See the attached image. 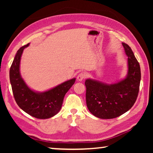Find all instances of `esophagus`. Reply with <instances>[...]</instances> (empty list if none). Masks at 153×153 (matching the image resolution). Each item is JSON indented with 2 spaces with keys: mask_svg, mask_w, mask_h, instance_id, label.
I'll return each mask as SVG.
<instances>
[{
  "mask_svg": "<svg viewBox=\"0 0 153 153\" xmlns=\"http://www.w3.org/2000/svg\"><path fill=\"white\" fill-rule=\"evenodd\" d=\"M86 74L84 73V72H81V73H79L78 74V76L77 77V79L78 81H82V80L86 77Z\"/></svg>",
  "mask_w": 153,
  "mask_h": 153,
  "instance_id": "obj_1",
  "label": "esophagus"
}]
</instances>
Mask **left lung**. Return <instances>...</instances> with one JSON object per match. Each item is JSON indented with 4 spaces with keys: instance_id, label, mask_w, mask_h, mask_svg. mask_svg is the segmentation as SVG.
Here are the masks:
<instances>
[{
    "instance_id": "obj_1",
    "label": "left lung",
    "mask_w": 153,
    "mask_h": 153,
    "mask_svg": "<svg viewBox=\"0 0 153 153\" xmlns=\"http://www.w3.org/2000/svg\"><path fill=\"white\" fill-rule=\"evenodd\" d=\"M128 56L126 78L113 84L86 79L87 107L92 115L100 119H113L132 107L138 97L141 79L140 67L131 48L122 43Z\"/></svg>"
}]
</instances>
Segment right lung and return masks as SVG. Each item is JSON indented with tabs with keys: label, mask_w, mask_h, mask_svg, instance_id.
Masks as SVG:
<instances>
[{
	"label": "right lung",
	"mask_w": 153,
	"mask_h": 153,
	"mask_svg": "<svg viewBox=\"0 0 153 153\" xmlns=\"http://www.w3.org/2000/svg\"><path fill=\"white\" fill-rule=\"evenodd\" d=\"M29 44L17 51L9 71L12 91L18 106L30 115L37 119H48L59 113L67 91L76 81L73 78L63 82L48 91L38 93L30 90L22 78L19 73L21 56L24 49Z\"/></svg>",
	"instance_id": "right-lung-1"
}]
</instances>
